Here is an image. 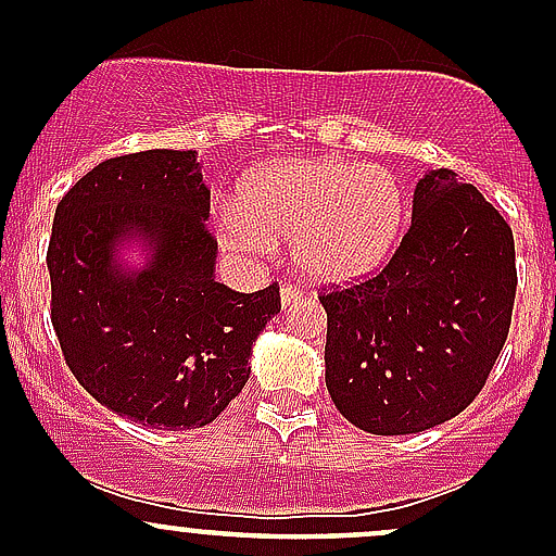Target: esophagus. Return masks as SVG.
Instances as JSON below:
<instances>
[{
    "instance_id": "34e87169",
    "label": "esophagus",
    "mask_w": 556,
    "mask_h": 556,
    "mask_svg": "<svg viewBox=\"0 0 556 556\" xmlns=\"http://www.w3.org/2000/svg\"><path fill=\"white\" fill-rule=\"evenodd\" d=\"M279 299H282V306L288 309L293 301L301 299V288H295V285H282V290H279Z\"/></svg>"
}]
</instances>
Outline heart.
I'll return each mask as SVG.
<instances>
[{
  "instance_id": "1",
  "label": "heart",
  "mask_w": 556,
  "mask_h": 556,
  "mask_svg": "<svg viewBox=\"0 0 556 556\" xmlns=\"http://www.w3.org/2000/svg\"><path fill=\"white\" fill-rule=\"evenodd\" d=\"M406 226V193L384 166L295 159L261 166L239 185L237 206L215 215L231 255L263 257L293 242L312 282L344 285L382 268Z\"/></svg>"
}]
</instances>
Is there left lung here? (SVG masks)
I'll return each instance as SVG.
<instances>
[{"label": "left lung", "instance_id": "obj_1", "mask_svg": "<svg viewBox=\"0 0 556 556\" xmlns=\"http://www.w3.org/2000/svg\"><path fill=\"white\" fill-rule=\"evenodd\" d=\"M514 295L508 223L459 174L428 172L382 271L319 293L336 408L374 435L422 433L457 417L506 344Z\"/></svg>", "mask_w": 556, "mask_h": 556}]
</instances>
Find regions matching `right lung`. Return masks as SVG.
Returning <instances> with one entry per match:
<instances>
[{
    "label": "right lung",
    "mask_w": 556,
    "mask_h": 556,
    "mask_svg": "<svg viewBox=\"0 0 556 556\" xmlns=\"http://www.w3.org/2000/svg\"><path fill=\"white\" fill-rule=\"evenodd\" d=\"M210 190L195 150L102 161L59 201L48 244L50 323L75 379L102 406L164 430L204 428L250 379L252 341L279 285L215 282ZM139 238L151 263L126 273L114 250Z\"/></svg>",
    "instance_id": "add662e5"
}]
</instances>
